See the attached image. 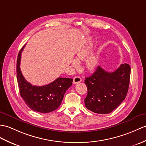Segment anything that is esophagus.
Returning a JSON list of instances; mask_svg holds the SVG:
<instances>
[{"label":"esophagus","mask_w":146,"mask_h":146,"mask_svg":"<svg viewBox=\"0 0 146 146\" xmlns=\"http://www.w3.org/2000/svg\"><path fill=\"white\" fill-rule=\"evenodd\" d=\"M81 81V77L79 76H75L73 78V83L74 84H76V83H78Z\"/></svg>","instance_id":"1"}]
</instances>
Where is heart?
<instances>
[{
    "label": "heart",
    "mask_w": 146,
    "mask_h": 146,
    "mask_svg": "<svg viewBox=\"0 0 146 146\" xmlns=\"http://www.w3.org/2000/svg\"><path fill=\"white\" fill-rule=\"evenodd\" d=\"M88 54V50L87 49H83L81 50L80 52L78 53L76 58L78 59H84L85 58ZM73 65L74 66H76L78 65V63L76 61H73ZM97 65V58L94 56H92L90 57L89 58H88L86 60V66L90 70H93L94 68Z\"/></svg>",
    "instance_id": "heart-1"
}]
</instances>
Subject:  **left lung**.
<instances>
[{
  "label": "left lung",
  "instance_id": "left-lung-1",
  "mask_svg": "<svg viewBox=\"0 0 146 146\" xmlns=\"http://www.w3.org/2000/svg\"><path fill=\"white\" fill-rule=\"evenodd\" d=\"M131 67L121 64L113 72L98 66L92 75L85 78L88 94L84 104L88 110L97 114H109L123 102L129 85Z\"/></svg>",
  "mask_w": 146,
  "mask_h": 146
}]
</instances>
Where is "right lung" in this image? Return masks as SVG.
<instances>
[{
  "label": "right lung",
  "mask_w": 146,
  "mask_h": 146,
  "mask_svg": "<svg viewBox=\"0 0 146 146\" xmlns=\"http://www.w3.org/2000/svg\"><path fill=\"white\" fill-rule=\"evenodd\" d=\"M24 46L20 50L17 61V79L20 96L33 111L42 113L55 111L60 106L66 91L72 86L73 80L58 78L45 86L32 85L23 77L20 68L21 53Z\"/></svg>",
  "instance_id": "right-lung-1"
}]
</instances>
